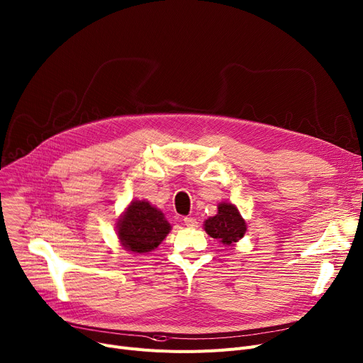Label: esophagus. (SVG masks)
I'll list each match as a JSON object with an SVG mask.
<instances>
[{"mask_svg":"<svg viewBox=\"0 0 363 363\" xmlns=\"http://www.w3.org/2000/svg\"><path fill=\"white\" fill-rule=\"evenodd\" d=\"M183 221H184V224H186L187 227H190V228L198 227V221H196L194 217H186Z\"/></svg>","mask_w":363,"mask_h":363,"instance_id":"34e87169","label":"esophagus"}]
</instances>
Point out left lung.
<instances>
[{
  "instance_id": "8db88e82",
  "label": "left lung",
  "mask_w": 363,
  "mask_h": 363,
  "mask_svg": "<svg viewBox=\"0 0 363 363\" xmlns=\"http://www.w3.org/2000/svg\"><path fill=\"white\" fill-rule=\"evenodd\" d=\"M203 228L212 239H217L224 246H236L243 239L247 225L236 205L220 202L218 212L205 220Z\"/></svg>"
}]
</instances>
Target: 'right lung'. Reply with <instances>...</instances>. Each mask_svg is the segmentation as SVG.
Masks as SVG:
<instances>
[{
  "mask_svg": "<svg viewBox=\"0 0 363 363\" xmlns=\"http://www.w3.org/2000/svg\"><path fill=\"white\" fill-rule=\"evenodd\" d=\"M120 246L135 255L155 250L172 231L162 211L147 201L133 199L116 224Z\"/></svg>",
  "mask_w": 363,
  "mask_h": 363,
  "instance_id": "obj_1",
  "label": "right lung"
}]
</instances>
